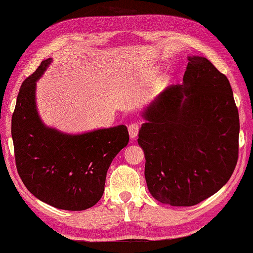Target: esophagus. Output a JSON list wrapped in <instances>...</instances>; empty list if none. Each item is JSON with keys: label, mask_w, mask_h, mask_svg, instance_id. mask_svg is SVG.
Listing matches in <instances>:
<instances>
[{"label": "esophagus", "mask_w": 253, "mask_h": 253, "mask_svg": "<svg viewBox=\"0 0 253 253\" xmlns=\"http://www.w3.org/2000/svg\"><path fill=\"white\" fill-rule=\"evenodd\" d=\"M128 134H130L131 138H135L138 134V131H140V123H131L128 125Z\"/></svg>", "instance_id": "1"}]
</instances>
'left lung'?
Returning <instances> with one entry per match:
<instances>
[{
  "instance_id": "8db88e82",
  "label": "left lung",
  "mask_w": 253,
  "mask_h": 253,
  "mask_svg": "<svg viewBox=\"0 0 253 253\" xmlns=\"http://www.w3.org/2000/svg\"><path fill=\"white\" fill-rule=\"evenodd\" d=\"M181 85L145 109L138 133L148 191L161 203L192 206L227 183L238 161L239 115L229 81L203 56H188Z\"/></svg>"
}]
</instances>
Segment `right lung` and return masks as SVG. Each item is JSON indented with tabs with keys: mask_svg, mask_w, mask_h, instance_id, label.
<instances>
[{
	"mask_svg": "<svg viewBox=\"0 0 253 253\" xmlns=\"http://www.w3.org/2000/svg\"><path fill=\"white\" fill-rule=\"evenodd\" d=\"M51 62H41L20 86L12 117L15 162L25 187L36 198L60 210L83 211L104 194L107 171L127 145L128 132L122 125L82 134L45 126L36 105V82Z\"/></svg>",
	"mask_w": 253,
	"mask_h": 253,
	"instance_id": "add662e5",
	"label": "right lung"
}]
</instances>
